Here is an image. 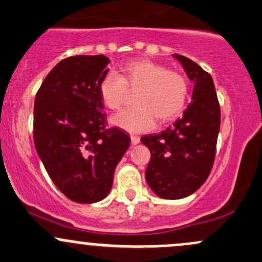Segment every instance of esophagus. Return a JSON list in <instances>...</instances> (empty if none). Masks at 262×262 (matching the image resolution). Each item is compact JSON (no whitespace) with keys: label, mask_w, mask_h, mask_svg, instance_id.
<instances>
[{"label":"esophagus","mask_w":262,"mask_h":262,"mask_svg":"<svg viewBox=\"0 0 262 262\" xmlns=\"http://www.w3.org/2000/svg\"><path fill=\"white\" fill-rule=\"evenodd\" d=\"M140 142V138L138 136H130V144L137 145Z\"/></svg>","instance_id":"obj_1"}]
</instances>
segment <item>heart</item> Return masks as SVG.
Here are the masks:
<instances>
[{
  "label": "heart",
  "instance_id": "1",
  "mask_svg": "<svg viewBox=\"0 0 262 262\" xmlns=\"http://www.w3.org/2000/svg\"><path fill=\"white\" fill-rule=\"evenodd\" d=\"M128 90H138L136 108L112 118L113 125L126 132L149 130L156 120L167 123L180 117L189 95L186 76L150 60H132L120 66L119 75L108 73L99 81V95L110 110L123 106Z\"/></svg>",
  "mask_w": 262,
  "mask_h": 262
}]
</instances>
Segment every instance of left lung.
Segmentation results:
<instances>
[{
  "mask_svg": "<svg viewBox=\"0 0 262 262\" xmlns=\"http://www.w3.org/2000/svg\"><path fill=\"white\" fill-rule=\"evenodd\" d=\"M194 82L192 101L181 119L159 134L142 137L150 150L145 180L164 200H180L194 193L213 166L221 112L211 75L182 55H173Z\"/></svg>",
  "mask_w": 262,
  "mask_h": 262,
  "instance_id": "obj_1",
  "label": "left lung"
}]
</instances>
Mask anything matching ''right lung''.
<instances>
[{
	"label": "right lung",
	"mask_w": 262,
	"mask_h": 262,
	"mask_svg": "<svg viewBox=\"0 0 262 262\" xmlns=\"http://www.w3.org/2000/svg\"><path fill=\"white\" fill-rule=\"evenodd\" d=\"M109 62L104 55L64 59L35 98L36 152L59 191L78 203L108 196L115 167L130 144L128 134L105 125L99 81Z\"/></svg>",
	"instance_id": "right-lung-1"
}]
</instances>
